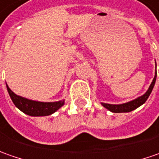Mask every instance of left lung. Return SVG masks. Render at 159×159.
Returning a JSON list of instances; mask_svg holds the SVG:
<instances>
[{
	"mask_svg": "<svg viewBox=\"0 0 159 159\" xmlns=\"http://www.w3.org/2000/svg\"><path fill=\"white\" fill-rule=\"evenodd\" d=\"M157 78V71L155 73V76L151 82V85L149 87V89L145 92L143 95L136 98L134 100L127 102V103H123V104H119V105H112V104H107V103H101V105L105 108H107V110L111 111L112 112H129L133 111L134 109L138 108L141 107L142 105H143L146 100L148 99L149 96L151 95V91L153 90V87L155 85Z\"/></svg>",
	"mask_w": 159,
	"mask_h": 159,
	"instance_id": "8db88e82",
	"label": "left lung"
}]
</instances>
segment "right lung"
<instances>
[{
  "instance_id": "right-lung-1",
  "label": "right lung",
  "mask_w": 159,
  "mask_h": 159,
  "mask_svg": "<svg viewBox=\"0 0 159 159\" xmlns=\"http://www.w3.org/2000/svg\"><path fill=\"white\" fill-rule=\"evenodd\" d=\"M8 90L9 97L13 101L14 105L19 109L20 111L25 112V114L30 116H48L55 112L62 107L65 103V99L55 102H40L28 99L24 97L18 96L9 89L8 84Z\"/></svg>"
}]
</instances>
